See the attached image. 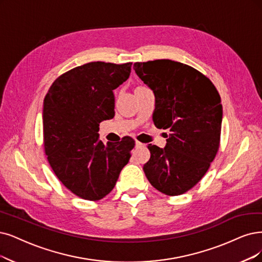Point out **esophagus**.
<instances>
[{
  "mask_svg": "<svg viewBox=\"0 0 262 262\" xmlns=\"http://www.w3.org/2000/svg\"><path fill=\"white\" fill-rule=\"evenodd\" d=\"M142 147H144L143 143H141L139 141H136V148H142Z\"/></svg>",
  "mask_w": 262,
  "mask_h": 262,
  "instance_id": "esophagus-1",
  "label": "esophagus"
}]
</instances>
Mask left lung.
Listing matches in <instances>:
<instances>
[{"label":"left lung","instance_id":"left-lung-1","mask_svg":"<svg viewBox=\"0 0 262 262\" xmlns=\"http://www.w3.org/2000/svg\"><path fill=\"white\" fill-rule=\"evenodd\" d=\"M134 70L156 97L154 125L168 130L165 147L148 146L143 171L164 194H183L205 175L219 149V93L208 77L178 61L136 62Z\"/></svg>","mask_w":262,"mask_h":262}]
</instances>
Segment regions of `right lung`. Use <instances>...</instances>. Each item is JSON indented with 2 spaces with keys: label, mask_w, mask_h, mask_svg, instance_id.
<instances>
[{
  "label": "right lung",
  "mask_w": 262,
  "mask_h": 262,
  "mask_svg": "<svg viewBox=\"0 0 262 262\" xmlns=\"http://www.w3.org/2000/svg\"><path fill=\"white\" fill-rule=\"evenodd\" d=\"M132 62H89L60 75L45 96L44 147L47 160L75 195L98 201L112 191L130 159L135 140L104 143L99 124L113 119V91L129 77Z\"/></svg>",
  "instance_id": "add662e5"
}]
</instances>
